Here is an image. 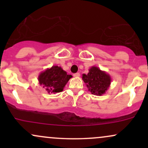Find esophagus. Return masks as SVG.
I'll use <instances>...</instances> for the list:
<instances>
[{
	"label": "esophagus",
	"instance_id": "obj_1",
	"mask_svg": "<svg viewBox=\"0 0 148 148\" xmlns=\"http://www.w3.org/2000/svg\"><path fill=\"white\" fill-rule=\"evenodd\" d=\"M73 76H74V77H79V76H80V74H79V73H75V74H73Z\"/></svg>",
	"mask_w": 148,
	"mask_h": 148
}]
</instances>
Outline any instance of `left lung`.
<instances>
[{
  "instance_id": "8db88e82",
  "label": "left lung",
  "mask_w": 148,
  "mask_h": 148,
  "mask_svg": "<svg viewBox=\"0 0 148 148\" xmlns=\"http://www.w3.org/2000/svg\"><path fill=\"white\" fill-rule=\"evenodd\" d=\"M82 79L88 91L97 96L105 94L111 83V76L95 66L91 67L87 74H83Z\"/></svg>"
}]
</instances>
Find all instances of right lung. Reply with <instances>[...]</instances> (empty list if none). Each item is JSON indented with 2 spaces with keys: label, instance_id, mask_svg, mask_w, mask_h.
Here are the masks:
<instances>
[{
  "label": "right lung",
  "instance_id": "1",
  "mask_svg": "<svg viewBox=\"0 0 148 148\" xmlns=\"http://www.w3.org/2000/svg\"><path fill=\"white\" fill-rule=\"evenodd\" d=\"M72 77V76L67 74L62 67L54 65L40 73L38 81L49 94H55L63 90L65 85Z\"/></svg>",
  "mask_w": 148,
  "mask_h": 148
}]
</instances>
